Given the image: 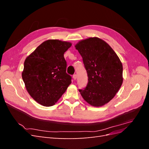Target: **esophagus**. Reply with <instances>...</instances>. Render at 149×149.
Instances as JSON below:
<instances>
[{
    "instance_id": "esophagus-1",
    "label": "esophagus",
    "mask_w": 149,
    "mask_h": 149,
    "mask_svg": "<svg viewBox=\"0 0 149 149\" xmlns=\"http://www.w3.org/2000/svg\"><path fill=\"white\" fill-rule=\"evenodd\" d=\"M73 78L74 80H76V78H77V75H76V74H74V75L73 76Z\"/></svg>"
}]
</instances>
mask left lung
Listing matches in <instances>:
<instances>
[{
    "instance_id": "obj_1",
    "label": "left lung",
    "mask_w": 149,
    "mask_h": 149,
    "mask_svg": "<svg viewBox=\"0 0 149 149\" xmlns=\"http://www.w3.org/2000/svg\"><path fill=\"white\" fill-rule=\"evenodd\" d=\"M75 48L83 58L88 77L86 87L79 89L81 95L90 105L104 106L123 84V64L109 45L97 37L79 41Z\"/></svg>"
}]
</instances>
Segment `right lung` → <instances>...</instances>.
Wrapping results in <instances>:
<instances>
[{"mask_svg":"<svg viewBox=\"0 0 149 149\" xmlns=\"http://www.w3.org/2000/svg\"><path fill=\"white\" fill-rule=\"evenodd\" d=\"M71 45L70 42L48 40L25 59L22 79L26 91L40 104L53 106L71 83L64 58Z\"/></svg>","mask_w":149,"mask_h":149,"instance_id":"1","label":"right lung"}]
</instances>
